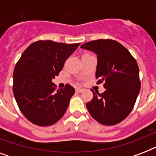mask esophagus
<instances>
[{
    "instance_id": "obj_1",
    "label": "esophagus",
    "mask_w": 156,
    "mask_h": 156,
    "mask_svg": "<svg viewBox=\"0 0 156 156\" xmlns=\"http://www.w3.org/2000/svg\"><path fill=\"white\" fill-rule=\"evenodd\" d=\"M84 90V89H83V88H77L76 89V92L77 93H82Z\"/></svg>"
}]
</instances>
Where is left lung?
<instances>
[{
    "instance_id": "8db88e82",
    "label": "left lung",
    "mask_w": 156,
    "mask_h": 156,
    "mask_svg": "<svg viewBox=\"0 0 156 156\" xmlns=\"http://www.w3.org/2000/svg\"><path fill=\"white\" fill-rule=\"evenodd\" d=\"M97 55L95 77L104 83V93L93 91L87 108L95 121L113 126L132 111L140 91L139 69L130 52L117 41L98 40L81 46Z\"/></svg>"
}]
</instances>
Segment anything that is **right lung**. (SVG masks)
Here are the masks:
<instances>
[{
	"instance_id": "right-lung-1",
	"label": "right lung",
	"mask_w": 156,
	"mask_h": 156,
	"mask_svg": "<svg viewBox=\"0 0 156 156\" xmlns=\"http://www.w3.org/2000/svg\"><path fill=\"white\" fill-rule=\"evenodd\" d=\"M79 45L40 40L31 44L16 64L13 95L22 113L33 124L52 126L68 108L74 88L67 84L55 90L52 79Z\"/></svg>"
}]
</instances>
